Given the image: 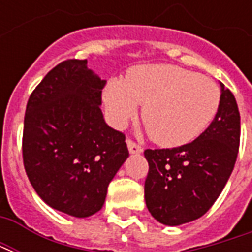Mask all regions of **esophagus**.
Returning a JSON list of instances; mask_svg holds the SVG:
<instances>
[{
    "instance_id": "1",
    "label": "esophagus",
    "mask_w": 252,
    "mask_h": 252,
    "mask_svg": "<svg viewBox=\"0 0 252 252\" xmlns=\"http://www.w3.org/2000/svg\"><path fill=\"white\" fill-rule=\"evenodd\" d=\"M126 146H128V150H129V153L131 154H142L143 153V148L140 146H137L136 143H133L132 140H126Z\"/></svg>"
}]
</instances>
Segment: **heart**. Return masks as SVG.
<instances>
[{
    "instance_id": "1",
    "label": "heart",
    "mask_w": 252,
    "mask_h": 252,
    "mask_svg": "<svg viewBox=\"0 0 252 252\" xmlns=\"http://www.w3.org/2000/svg\"><path fill=\"white\" fill-rule=\"evenodd\" d=\"M220 89L204 75L174 64L132 67L124 79L112 78L104 90V104L117 128L136 115L153 140L163 147H180L205 131L220 106Z\"/></svg>"
}]
</instances>
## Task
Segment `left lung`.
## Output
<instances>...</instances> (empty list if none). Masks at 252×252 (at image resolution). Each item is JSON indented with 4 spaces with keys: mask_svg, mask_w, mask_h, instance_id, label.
<instances>
[{
    "mask_svg": "<svg viewBox=\"0 0 252 252\" xmlns=\"http://www.w3.org/2000/svg\"><path fill=\"white\" fill-rule=\"evenodd\" d=\"M220 88L216 116L195 140L144 151L150 166L146 205L164 225L175 227L205 215L231 177L240 142V115L233 94L222 83Z\"/></svg>",
    "mask_w": 252,
    "mask_h": 252,
    "instance_id": "1",
    "label": "left lung"
}]
</instances>
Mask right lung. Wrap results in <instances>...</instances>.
Wrapping results in <instances>:
<instances>
[{
  "instance_id": "add662e5",
  "label": "right lung",
  "mask_w": 252,
  "mask_h": 252,
  "mask_svg": "<svg viewBox=\"0 0 252 252\" xmlns=\"http://www.w3.org/2000/svg\"><path fill=\"white\" fill-rule=\"evenodd\" d=\"M105 82L86 59L64 61L43 78L25 110L23 159L31 185L47 205L79 219L102 208L129 157L126 136L99 108Z\"/></svg>"
}]
</instances>
